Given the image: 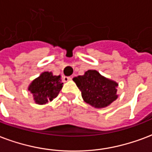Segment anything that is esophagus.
Segmentation results:
<instances>
[{"label": "esophagus", "mask_w": 152, "mask_h": 152, "mask_svg": "<svg viewBox=\"0 0 152 152\" xmlns=\"http://www.w3.org/2000/svg\"><path fill=\"white\" fill-rule=\"evenodd\" d=\"M63 80H64V82L70 81V80H72V77H70V76H64Z\"/></svg>", "instance_id": "34e87169"}]
</instances>
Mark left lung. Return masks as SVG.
I'll return each mask as SVG.
<instances>
[{"label":"left lung","instance_id":"1","mask_svg":"<svg viewBox=\"0 0 152 152\" xmlns=\"http://www.w3.org/2000/svg\"><path fill=\"white\" fill-rule=\"evenodd\" d=\"M73 81L81 91L83 100L96 109L107 107L118 96V84L102 76L96 70H88L83 76L74 77Z\"/></svg>","mask_w":152,"mask_h":152}]
</instances>
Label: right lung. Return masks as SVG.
Instances as JSON below:
<instances>
[{
  "label": "right lung",
  "instance_id": "add662e5",
  "mask_svg": "<svg viewBox=\"0 0 152 152\" xmlns=\"http://www.w3.org/2000/svg\"><path fill=\"white\" fill-rule=\"evenodd\" d=\"M63 88L61 76H54L51 72H44L34 80L28 87L36 104H45L53 101Z\"/></svg>",
  "mask_w": 152,
  "mask_h": 152
}]
</instances>
